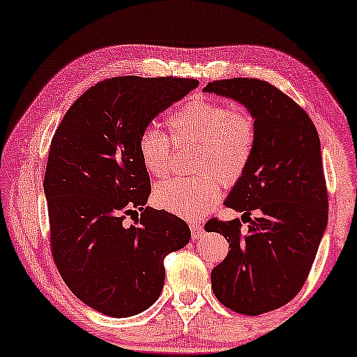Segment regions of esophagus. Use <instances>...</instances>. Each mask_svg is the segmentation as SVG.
I'll return each instance as SVG.
<instances>
[{
  "label": "esophagus",
  "mask_w": 357,
  "mask_h": 357,
  "mask_svg": "<svg viewBox=\"0 0 357 357\" xmlns=\"http://www.w3.org/2000/svg\"><path fill=\"white\" fill-rule=\"evenodd\" d=\"M190 234H192V238H199L204 236V227H202L199 222H189Z\"/></svg>",
  "instance_id": "1"
}]
</instances>
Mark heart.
Returning <instances> with one entry per match:
<instances>
[{"mask_svg": "<svg viewBox=\"0 0 357 357\" xmlns=\"http://www.w3.org/2000/svg\"><path fill=\"white\" fill-rule=\"evenodd\" d=\"M168 126L174 142H199L195 168L204 173L160 183L153 204L184 220H200L220 200L221 181L232 184L245 172L257 139L255 119L245 109H229L220 100L189 99L169 115ZM137 157L151 176H167L169 139L157 128H144L137 137Z\"/></svg>", "mask_w": 357, "mask_h": 357, "instance_id": "obj_1", "label": "heart"}]
</instances>
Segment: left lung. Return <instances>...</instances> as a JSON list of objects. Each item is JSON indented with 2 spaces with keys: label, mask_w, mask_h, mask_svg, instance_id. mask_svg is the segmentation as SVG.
Segmentation results:
<instances>
[{
  "label": "left lung",
  "mask_w": 357,
  "mask_h": 357,
  "mask_svg": "<svg viewBox=\"0 0 357 357\" xmlns=\"http://www.w3.org/2000/svg\"><path fill=\"white\" fill-rule=\"evenodd\" d=\"M204 93L237 100L257 125L252 158L225 200L248 216V232L242 236L238 220H210L205 229L231 248L211 271L213 294L238 314L258 316L301 290L327 229L321 141L310 115L263 79H216ZM253 209L262 213L255 220Z\"/></svg>",
  "instance_id": "left-lung-1"
}]
</instances>
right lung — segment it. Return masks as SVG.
Instances as JSON below:
<instances>
[{
  "label": "right lung",
  "mask_w": 357,
  "mask_h": 357,
  "mask_svg": "<svg viewBox=\"0 0 357 357\" xmlns=\"http://www.w3.org/2000/svg\"><path fill=\"white\" fill-rule=\"evenodd\" d=\"M197 86L173 77L104 79L73 102L51 141L43 189L52 257L72 294L105 316L152 306L163 289V258L190 241L181 218L146 206L151 178L137 137ZM137 209L142 218L126 227L124 215Z\"/></svg>",
  "instance_id": "obj_1"
}]
</instances>
